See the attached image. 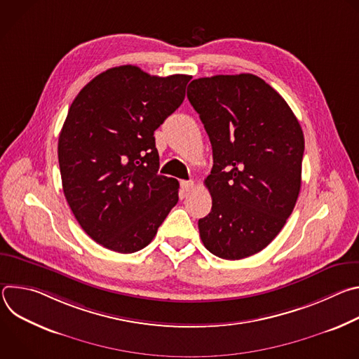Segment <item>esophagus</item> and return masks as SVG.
<instances>
[{
  "mask_svg": "<svg viewBox=\"0 0 359 359\" xmlns=\"http://www.w3.org/2000/svg\"><path fill=\"white\" fill-rule=\"evenodd\" d=\"M193 189V182H186V180H182L180 182V190H182V193H189L190 190Z\"/></svg>",
  "mask_w": 359,
  "mask_h": 359,
  "instance_id": "34e87169",
  "label": "esophagus"
}]
</instances>
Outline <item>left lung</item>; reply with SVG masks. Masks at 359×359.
Listing matches in <instances>:
<instances>
[{
    "label": "left lung",
    "instance_id": "8db88e82",
    "mask_svg": "<svg viewBox=\"0 0 359 359\" xmlns=\"http://www.w3.org/2000/svg\"><path fill=\"white\" fill-rule=\"evenodd\" d=\"M187 97L213 149L204 180L212 212L198 220L201 241L220 259L250 257L276 238L294 210L302 129L283 96L252 74L194 79Z\"/></svg>",
    "mask_w": 359,
    "mask_h": 359
}]
</instances>
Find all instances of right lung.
Here are the masks:
<instances>
[{
    "label": "right lung",
    "instance_id": "1",
    "mask_svg": "<svg viewBox=\"0 0 359 359\" xmlns=\"http://www.w3.org/2000/svg\"><path fill=\"white\" fill-rule=\"evenodd\" d=\"M190 79L122 65L74 99L58 140L62 189L83 231L105 248H144L176 206L179 182L158 173L153 133L182 105Z\"/></svg>",
    "mask_w": 359,
    "mask_h": 359
}]
</instances>
